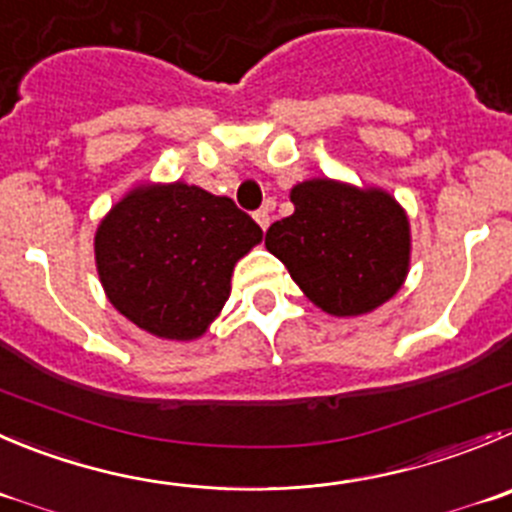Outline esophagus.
<instances>
[{"label": "esophagus", "mask_w": 512, "mask_h": 512, "mask_svg": "<svg viewBox=\"0 0 512 512\" xmlns=\"http://www.w3.org/2000/svg\"><path fill=\"white\" fill-rule=\"evenodd\" d=\"M253 218H256V223H259L261 228H269V223H271V216H269V208H259V211L253 213Z\"/></svg>", "instance_id": "esophagus-1"}]
</instances>
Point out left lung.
Returning a JSON list of instances; mask_svg holds the SVG:
<instances>
[{"label":"left lung","mask_w":512,"mask_h":512,"mask_svg":"<svg viewBox=\"0 0 512 512\" xmlns=\"http://www.w3.org/2000/svg\"><path fill=\"white\" fill-rule=\"evenodd\" d=\"M294 213L271 223L266 248L299 289L334 316H357L397 294L410 266V223L384 191L306 180Z\"/></svg>","instance_id":"obj_1"}]
</instances>
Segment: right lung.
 Masks as SVG:
<instances>
[{
  "instance_id": "right-lung-1",
  "label": "right lung",
  "mask_w": 512,
  "mask_h": 512,
  "mask_svg": "<svg viewBox=\"0 0 512 512\" xmlns=\"http://www.w3.org/2000/svg\"><path fill=\"white\" fill-rule=\"evenodd\" d=\"M261 236L231 198L186 183L143 186L100 223L95 261L120 314L155 337L186 342L216 319L233 266Z\"/></svg>"
}]
</instances>
